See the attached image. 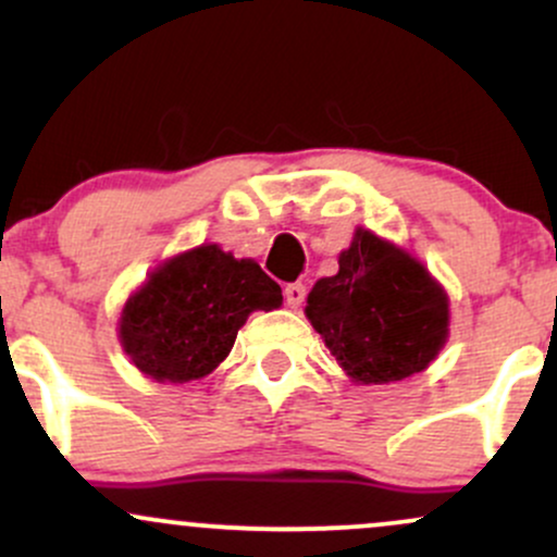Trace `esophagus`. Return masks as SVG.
Segmentation results:
<instances>
[{"label": "esophagus", "instance_id": "esophagus-1", "mask_svg": "<svg viewBox=\"0 0 557 557\" xmlns=\"http://www.w3.org/2000/svg\"><path fill=\"white\" fill-rule=\"evenodd\" d=\"M306 300V285L304 283H290L285 285V304L290 306V309H300Z\"/></svg>", "mask_w": 557, "mask_h": 557}]
</instances>
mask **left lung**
<instances>
[{"label":"left lung","instance_id":"obj_1","mask_svg":"<svg viewBox=\"0 0 557 557\" xmlns=\"http://www.w3.org/2000/svg\"><path fill=\"white\" fill-rule=\"evenodd\" d=\"M337 264L311 287L306 317L345 374L387 385L430 367L447 337V296L424 267L369 230Z\"/></svg>","mask_w":557,"mask_h":557}]
</instances>
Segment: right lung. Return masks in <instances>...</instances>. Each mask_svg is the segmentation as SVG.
<instances>
[{
	"label": "right lung",
	"instance_id": "add662e5",
	"mask_svg": "<svg viewBox=\"0 0 557 557\" xmlns=\"http://www.w3.org/2000/svg\"><path fill=\"white\" fill-rule=\"evenodd\" d=\"M283 290L251 259L216 246L181 253L125 304L120 341L151 380H201L225 361L251 311H272Z\"/></svg>",
	"mask_w": 557,
	"mask_h": 557
}]
</instances>
